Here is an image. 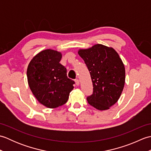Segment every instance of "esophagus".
I'll use <instances>...</instances> for the list:
<instances>
[{
	"mask_svg": "<svg viewBox=\"0 0 151 151\" xmlns=\"http://www.w3.org/2000/svg\"><path fill=\"white\" fill-rule=\"evenodd\" d=\"M75 83H76V86H79V85H80V81H79L78 79H75Z\"/></svg>",
	"mask_w": 151,
	"mask_h": 151,
	"instance_id": "34e87169",
	"label": "esophagus"
}]
</instances>
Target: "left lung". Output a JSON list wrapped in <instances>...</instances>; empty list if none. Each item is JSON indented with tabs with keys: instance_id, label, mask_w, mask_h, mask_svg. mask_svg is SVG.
Here are the masks:
<instances>
[{
	"instance_id": "left-lung-1",
	"label": "left lung",
	"mask_w": 151,
	"mask_h": 151,
	"mask_svg": "<svg viewBox=\"0 0 151 151\" xmlns=\"http://www.w3.org/2000/svg\"><path fill=\"white\" fill-rule=\"evenodd\" d=\"M90 73L93 86L88 103L99 110H106L115 104L123 90L125 69L118 53L113 48L101 44L87 49H80Z\"/></svg>"
}]
</instances>
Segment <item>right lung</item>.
<instances>
[{
  "label": "right lung",
  "instance_id": "right-lung-1",
  "mask_svg": "<svg viewBox=\"0 0 151 151\" xmlns=\"http://www.w3.org/2000/svg\"><path fill=\"white\" fill-rule=\"evenodd\" d=\"M62 54L47 49L36 54L28 64L27 79L32 92L41 104L56 108L65 104L75 82L67 76L60 63Z\"/></svg>",
  "mask_w": 151,
  "mask_h": 151
}]
</instances>
